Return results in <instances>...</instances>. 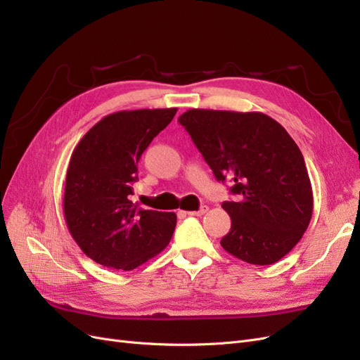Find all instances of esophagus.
Listing matches in <instances>:
<instances>
[{
	"label": "esophagus",
	"mask_w": 360,
	"mask_h": 360,
	"mask_svg": "<svg viewBox=\"0 0 360 360\" xmlns=\"http://www.w3.org/2000/svg\"><path fill=\"white\" fill-rule=\"evenodd\" d=\"M207 210H209V207L202 205L200 210H195V212H183V213H184V214H189V216H202L204 213H207Z\"/></svg>",
	"instance_id": "1"
}]
</instances>
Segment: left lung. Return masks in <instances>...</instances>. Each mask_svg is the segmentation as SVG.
Instances as JSON below:
<instances>
[{
	"instance_id": "8db88e82",
	"label": "left lung",
	"mask_w": 360,
	"mask_h": 360,
	"mask_svg": "<svg viewBox=\"0 0 360 360\" xmlns=\"http://www.w3.org/2000/svg\"><path fill=\"white\" fill-rule=\"evenodd\" d=\"M217 181L231 179L237 201L222 202L231 230L222 248L249 264H274L299 243L314 198L297 144L263 112L189 110L179 117Z\"/></svg>"
}]
</instances>
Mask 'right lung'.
Masks as SVG:
<instances>
[{"label": "right lung", "instance_id": "right-lung-1", "mask_svg": "<svg viewBox=\"0 0 360 360\" xmlns=\"http://www.w3.org/2000/svg\"><path fill=\"white\" fill-rule=\"evenodd\" d=\"M177 108L120 111L103 117L75 147L63 210L73 240L96 263L134 270L169 243L176 213L143 210L130 201L138 160Z\"/></svg>", "mask_w": 360, "mask_h": 360}]
</instances>
